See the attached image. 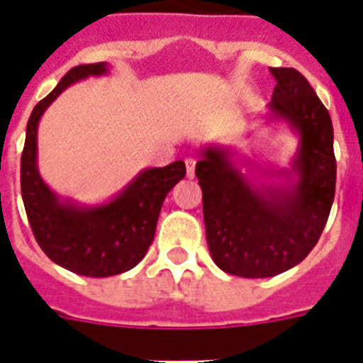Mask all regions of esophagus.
Wrapping results in <instances>:
<instances>
[{"mask_svg": "<svg viewBox=\"0 0 363 363\" xmlns=\"http://www.w3.org/2000/svg\"><path fill=\"white\" fill-rule=\"evenodd\" d=\"M184 164H186V177L188 179H194V175H196V160L186 158Z\"/></svg>", "mask_w": 363, "mask_h": 363, "instance_id": "1", "label": "esophagus"}]
</instances>
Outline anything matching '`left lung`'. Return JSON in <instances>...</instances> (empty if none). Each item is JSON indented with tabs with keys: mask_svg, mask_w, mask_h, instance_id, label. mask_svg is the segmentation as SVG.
Listing matches in <instances>:
<instances>
[{
	"mask_svg": "<svg viewBox=\"0 0 363 363\" xmlns=\"http://www.w3.org/2000/svg\"><path fill=\"white\" fill-rule=\"evenodd\" d=\"M275 90L267 122L298 137L288 167H264L235 147L199 148L196 177L203 192L209 252L222 271L247 279L292 269L320 239L335 196L333 125L307 79L271 67Z\"/></svg>",
	"mask_w": 363,
	"mask_h": 363,
	"instance_id": "left-lung-1",
	"label": "left lung"
}]
</instances>
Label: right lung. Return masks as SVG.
I'll return each instance as SVG.
<instances>
[{
	"instance_id": "1",
	"label": "right lung",
	"mask_w": 363,
	"mask_h": 363,
	"mask_svg": "<svg viewBox=\"0 0 363 363\" xmlns=\"http://www.w3.org/2000/svg\"><path fill=\"white\" fill-rule=\"evenodd\" d=\"M109 64L99 62L77 65L65 73L58 86L31 111L20 162L26 215L43 252L64 269L96 279L121 275L145 258L165 196L186 175L182 160L165 167H147L116 196L94 205L62 198L43 181L37 165L41 116L71 84L88 77L109 75Z\"/></svg>"
}]
</instances>
